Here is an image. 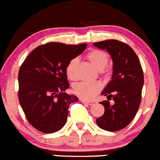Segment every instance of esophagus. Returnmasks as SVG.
Wrapping results in <instances>:
<instances>
[{
  "instance_id": "esophagus-1",
  "label": "esophagus",
  "mask_w": 160,
  "mask_h": 160,
  "mask_svg": "<svg viewBox=\"0 0 160 160\" xmlns=\"http://www.w3.org/2000/svg\"><path fill=\"white\" fill-rule=\"evenodd\" d=\"M80 101L82 102V103L88 104V105H92L93 104V102H91V101H87V100H85V99H80Z\"/></svg>"
}]
</instances>
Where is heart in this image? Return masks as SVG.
Instances as JSON below:
<instances>
[{
  "mask_svg": "<svg viewBox=\"0 0 160 160\" xmlns=\"http://www.w3.org/2000/svg\"><path fill=\"white\" fill-rule=\"evenodd\" d=\"M86 58L91 64L99 71L103 70L107 65L109 57L106 52L99 50H93L88 52ZM78 61L73 58L66 67V75L71 80L76 79V70ZM102 88V85L98 82H81L74 85V92L85 99H92Z\"/></svg>",
  "mask_w": 160,
  "mask_h": 160,
  "instance_id": "b5f03b06",
  "label": "heart"
}]
</instances>
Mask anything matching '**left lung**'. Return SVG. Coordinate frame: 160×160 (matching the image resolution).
<instances>
[{
    "mask_svg": "<svg viewBox=\"0 0 160 160\" xmlns=\"http://www.w3.org/2000/svg\"><path fill=\"white\" fill-rule=\"evenodd\" d=\"M93 46L107 50L113 61V74L101 94L114 101L113 105L104 100L105 112L96 119L100 128L116 132L127 127L139 108L144 85V75L140 61L133 49L116 39L94 42Z\"/></svg>",
    "mask_w": 160,
    "mask_h": 160,
    "instance_id": "obj_1",
    "label": "left lung"
}]
</instances>
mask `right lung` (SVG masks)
Here are the masks:
<instances>
[{"label":"right lung","instance_id":"add662e5","mask_svg":"<svg viewBox=\"0 0 160 160\" xmlns=\"http://www.w3.org/2000/svg\"><path fill=\"white\" fill-rule=\"evenodd\" d=\"M87 47L49 42L36 47L18 72V99L29 124L43 133L61 130L67 121L68 107L78 97L69 95L66 67Z\"/></svg>","mask_w":160,"mask_h":160}]
</instances>
